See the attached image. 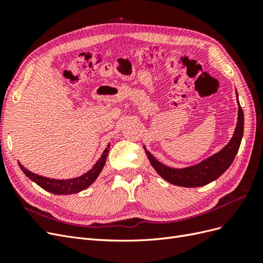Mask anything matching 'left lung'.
I'll use <instances>...</instances> for the list:
<instances>
[{
  "label": "left lung",
  "instance_id": "1",
  "mask_svg": "<svg viewBox=\"0 0 263 263\" xmlns=\"http://www.w3.org/2000/svg\"><path fill=\"white\" fill-rule=\"evenodd\" d=\"M237 93V92H236ZM237 103H238V121L236 125V129L233 135L232 139L228 144L222 148L217 154L211 156L205 159L202 162L195 165L187 166L183 169H174L168 165L159 162L157 159L151 155L145 148L146 154L148 156L151 165L157 173L168 181L171 184L184 187H196L206 185L212 181L219 178L224 173L230 164L233 163L234 159L238 153V149L240 147V142L243 135V112L238 101L237 94Z\"/></svg>",
  "mask_w": 263,
  "mask_h": 263
}]
</instances>
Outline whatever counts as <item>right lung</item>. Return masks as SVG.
I'll return each mask as SVG.
<instances>
[{
	"instance_id": "add662e5",
	"label": "right lung",
	"mask_w": 263,
	"mask_h": 263,
	"mask_svg": "<svg viewBox=\"0 0 263 263\" xmlns=\"http://www.w3.org/2000/svg\"><path fill=\"white\" fill-rule=\"evenodd\" d=\"M108 148L109 144L107 145V148L103 151L101 158L93 165L91 170L87 171L86 173L82 174L81 177L73 178V179H68V180H55L50 178H45L42 176H38L36 173L30 172L26 168L20 164V168L24 172L26 177H28L31 181H34L37 185L43 187L44 190L48 191L50 193L57 194V195H67V194H74L83 191L87 186H90L92 183L97 180V178L100 176L101 171L103 170V166H104L106 162V157L108 155Z\"/></svg>"
}]
</instances>
